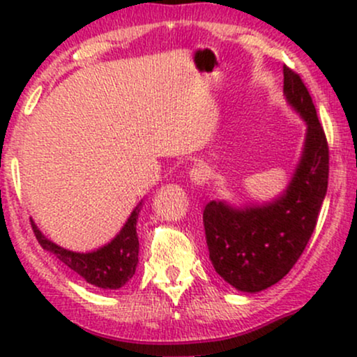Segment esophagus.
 <instances>
[{
    "mask_svg": "<svg viewBox=\"0 0 357 357\" xmlns=\"http://www.w3.org/2000/svg\"><path fill=\"white\" fill-rule=\"evenodd\" d=\"M190 178L191 183H195L196 186H204V184L208 183V179H210V169H208L206 162H195V166H192L190 171Z\"/></svg>",
    "mask_w": 357,
    "mask_h": 357,
    "instance_id": "1",
    "label": "esophagus"
}]
</instances>
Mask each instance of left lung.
Masks as SVG:
<instances>
[{
	"instance_id": "left-lung-1",
	"label": "left lung",
	"mask_w": 357,
	"mask_h": 357,
	"mask_svg": "<svg viewBox=\"0 0 357 357\" xmlns=\"http://www.w3.org/2000/svg\"><path fill=\"white\" fill-rule=\"evenodd\" d=\"M284 96L307 124L304 149L289 186L272 202L236 208L218 199L203 211L213 267L241 292H260L290 272L312 236L327 192L326 134L304 82L285 65Z\"/></svg>"
}]
</instances>
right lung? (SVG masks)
<instances>
[{
  "instance_id": "obj_1",
  "label": "right lung",
  "mask_w": 357,
  "mask_h": 357,
  "mask_svg": "<svg viewBox=\"0 0 357 357\" xmlns=\"http://www.w3.org/2000/svg\"><path fill=\"white\" fill-rule=\"evenodd\" d=\"M141 208L142 202H139L129 218H127L124 227L121 228V231L107 245L85 253L72 252V250L53 243L38 230L33 220L30 218V221L36 240H38L43 250L53 253L68 268L79 273L87 284L104 290H117L124 287L136 273L139 264V238L136 225Z\"/></svg>"
}]
</instances>
